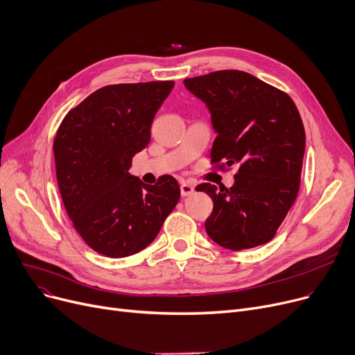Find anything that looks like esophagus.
Here are the masks:
<instances>
[{
  "label": "esophagus",
  "instance_id": "34e87169",
  "mask_svg": "<svg viewBox=\"0 0 355 355\" xmlns=\"http://www.w3.org/2000/svg\"><path fill=\"white\" fill-rule=\"evenodd\" d=\"M195 192V188L191 183H182L180 184V193L182 196H191Z\"/></svg>",
  "mask_w": 355,
  "mask_h": 355
}]
</instances>
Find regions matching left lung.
<instances>
[{
  "mask_svg": "<svg viewBox=\"0 0 355 355\" xmlns=\"http://www.w3.org/2000/svg\"><path fill=\"white\" fill-rule=\"evenodd\" d=\"M207 104L216 139L214 167L239 164L228 189L200 183L214 200L207 234L240 251L273 240L295 204L305 155V128L292 98L243 71H216L183 80Z\"/></svg>",
  "mask_w": 355,
  "mask_h": 355,
  "instance_id": "obj_1",
  "label": "left lung"
}]
</instances>
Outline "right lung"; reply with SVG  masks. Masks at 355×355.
Segmentation results:
<instances>
[{
  "label": "right lung",
  "instance_id": "obj_1",
  "mask_svg": "<svg viewBox=\"0 0 355 355\" xmlns=\"http://www.w3.org/2000/svg\"><path fill=\"white\" fill-rule=\"evenodd\" d=\"M173 87V80L107 85L67 112L56 131L53 153L64 209L99 254L120 259L144 250L180 198L171 175L146 184L128 173Z\"/></svg>",
  "mask_w": 355,
  "mask_h": 355
}]
</instances>
